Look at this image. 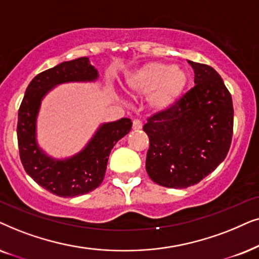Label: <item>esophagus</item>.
Masks as SVG:
<instances>
[{
  "label": "esophagus",
  "instance_id": "34e87169",
  "mask_svg": "<svg viewBox=\"0 0 259 259\" xmlns=\"http://www.w3.org/2000/svg\"><path fill=\"white\" fill-rule=\"evenodd\" d=\"M133 129L134 130H140L142 129V122L140 119H135L133 122Z\"/></svg>",
  "mask_w": 259,
  "mask_h": 259
}]
</instances>
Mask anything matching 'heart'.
<instances>
[{"label": "heart", "mask_w": 259, "mask_h": 259, "mask_svg": "<svg viewBox=\"0 0 259 259\" xmlns=\"http://www.w3.org/2000/svg\"><path fill=\"white\" fill-rule=\"evenodd\" d=\"M188 84V74L178 65L150 61L126 72L124 89L133 97L148 96L154 112H164L177 104Z\"/></svg>", "instance_id": "b5f03b06"}]
</instances>
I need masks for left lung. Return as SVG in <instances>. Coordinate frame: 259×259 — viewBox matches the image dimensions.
Wrapping results in <instances>:
<instances>
[{"mask_svg":"<svg viewBox=\"0 0 259 259\" xmlns=\"http://www.w3.org/2000/svg\"><path fill=\"white\" fill-rule=\"evenodd\" d=\"M188 64L194 88L143 126L150 141L147 173L168 188H187L207 177L225 160L232 140V98L222 77L208 65Z\"/></svg>","mask_w":259,"mask_h":259,"instance_id":"left-lung-1","label":"left lung"}]
</instances>
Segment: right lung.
<instances>
[{
    "mask_svg": "<svg viewBox=\"0 0 259 259\" xmlns=\"http://www.w3.org/2000/svg\"><path fill=\"white\" fill-rule=\"evenodd\" d=\"M98 77L89 58L64 61L37 74L29 82L20 105L17 142L21 162L37 185L55 195L73 198L101 186L111 149L133 126L130 118L103 123L79 153L66 158H54L41 149L36 139V120L46 95L60 84L95 81Z\"/></svg>",
    "mask_w": 259,
    "mask_h": 259,
    "instance_id": "add662e5",
    "label": "right lung"
}]
</instances>
